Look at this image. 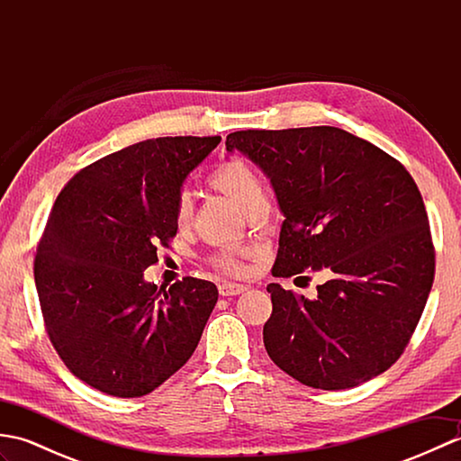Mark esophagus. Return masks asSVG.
Here are the masks:
<instances>
[{
	"label": "esophagus",
	"mask_w": 461,
	"mask_h": 461,
	"mask_svg": "<svg viewBox=\"0 0 461 461\" xmlns=\"http://www.w3.org/2000/svg\"><path fill=\"white\" fill-rule=\"evenodd\" d=\"M218 291H220L221 297H233V295H240V293L246 291V287L240 285V283L223 281V283H220V285H218Z\"/></svg>",
	"instance_id": "34e87169"
}]
</instances>
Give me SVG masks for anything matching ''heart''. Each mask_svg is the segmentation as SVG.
Masks as SVG:
<instances>
[{
	"mask_svg": "<svg viewBox=\"0 0 461 461\" xmlns=\"http://www.w3.org/2000/svg\"><path fill=\"white\" fill-rule=\"evenodd\" d=\"M210 184L215 190L230 195L231 200H236L241 208H249V205L263 195V182L259 174L251 168V166L240 158V156H230V158L221 160L210 174ZM192 215V202L188 192H180L174 203V221L178 228H184L190 221ZM248 253L243 249L228 248L218 253H213L210 258V263L220 271L225 273H241L243 259Z\"/></svg>",
	"mask_w": 461,
	"mask_h": 461,
	"instance_id": "heart-1",
	"label": "heart"
}]
</instances>
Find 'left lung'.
Wrapping results in <instances>:
<instances>
[{"label": "left lung", "instance_id": "left-lung-1", "mask_svg": "<svg viewBox=\"0 0 461 461\" xmlns=\"http://www.w3.org/2000/svg\"><path fill=\"white\" fill-rule=\"evenodd\" d=\"M225 146L269 176L285 215L273 277L329 276L315 299L267 285L269 358L321 390L388 370L414 335L436 271L422 194L404 164L335 126L238 131Z\"/></svg>", "mask_w": 461, "mask_h": 461}]
</instances>
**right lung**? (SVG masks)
Returning a JSON list of instances; mask_svg holds the SVG:
<instances>
[{
  "label": "right lung",
  "instance_id": "1",
  "mask_svg": "<svg viewBox=\"0 0 461 461\" xmlns=\"http://www.w3.org/2000/svg\"><path fill=\"white\" fill-rule=\"evenodd\" d=\"M221 136H164L113 152L59 192L33 261L45 332L73 375L139 398L180 370L218 301L212 281L142 279L178 225L182 182Z\"/></svg>",
  "mask_w": 461,
  "mask_h": 461
}]
</instances>
